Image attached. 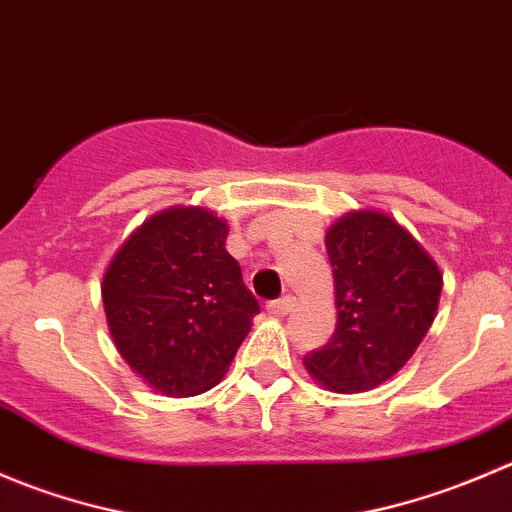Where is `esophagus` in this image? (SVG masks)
I'll return each instance as SVG.
<instances>
[{
    "label": "esophagus",
    "mask_w": 512,
    "mask_h": 512,
    "mask_svg": "<svg viewBox=\"0 0 512 512\" xmlns=\"http://www.w3.org/2000/svg\"><path fill=\"white\" fill-rule=\"evenodd\" d=\"M292 307H294V297L285 294V297L267 302L265 309H267V314H272V317H285L287 312H292Z\"/></svg>",
    "instance_id": "34e87169"
}]
</instances>
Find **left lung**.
<instances>
[{"label": "left lung", "instance_id": "left-lung-1", "mask_svg": "<svg viewBox=\"0 0 512 512\" xmlns=\"http://www.w3.org/2000/svg\"><path fill=\"white\" fill-rule=\"evenodd\" d=\"M327 252L337 329L304 366L327 389L359 394L391 379L416 352L436 317L441 272L404 227L376 210L329 227Z\"/></svg>", "mask_w": 512, "mask_h": 512}]
</instances>
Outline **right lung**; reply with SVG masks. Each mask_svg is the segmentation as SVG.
Masks as SVG:
<instances>
[{"label": "right lung", "instance_id": "1", "mask_svg": "<svg viewBox=\"0 0 512 512\" xmlns=\"http://www.w3.org/2000/svg\"><path fill=\"white\" fill-rule=\"evenodd\" d=\"M225 237L210 210L178 205L138 227L103 277L118 352L168 396L213 389L260 312Z\"/></svg>", "mask_w": 512, "mask_h": 512}]
</instances>
